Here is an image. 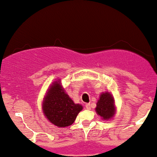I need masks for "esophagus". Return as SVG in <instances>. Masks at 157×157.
<instances>
[{"label":"esophagus","mask_w":157,"mask_h":157,"mask_svg":"<svg viewBox=\"0 0 157 157\" xmlns=\"http://www.w3.org/2000/svg\"><path fill=\"white\" fill-rule=\"evenodd\" d=\"M85 107H86V109H88V110H90V109H91V105H90V103H87V104H86Z\"/></svg>","instance_id":"1"}]
</instances>
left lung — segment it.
Wrapping results in <instances>:
<instances>
[{"label": "left lung", "mask_w": 157, "mask_h": 157, "mask_svg": "<svg viewBox=\"0 0 157 157\" xmlns=\"http://www.w3.org/2000/svg\"><path fill=\"white\" fill-rule=\"evenodd\" d=\"M95 111L103 121H110L114 118L117 112V108L112 93L109 91L101 93Z\"/></svg>", "instance_id": "1"}]
</instances>
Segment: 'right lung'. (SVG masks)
<instances>
[{"mask_svg": "<svg viewBox=\"0 0 157 157\" xmlns=\"http://www.w3.org/2000/svg\"><path fill=\"white\" fill-rule=\"evenodd\" d=\"M42 109L48 121L62 128L72 125L75 122L83 106L72 101L63 88L61 80L57 78L45 93L42 102Z\"/></svg>", "mask_w": 157, "mask_h": 157, "instance_id": "right-lung-1", "label": "right lung"}]
</instances>
